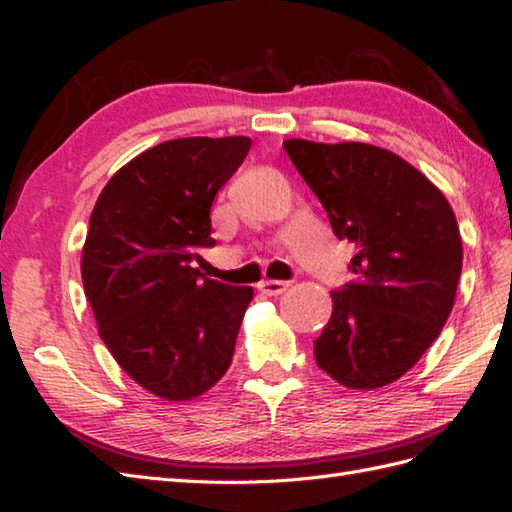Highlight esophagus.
<instances>
[{
  "instance_id": "34e87169",
  "label": "esophagus",
  "mask_w": 512,
  "mask_h": 512,
  "mask_svg": "<svg viewBox=\"0 0 512 512\" xmlns=\"http://www.w3.org/2000/svg\"><path fill=\"white\" fill-rule=\"evenodd\" d=\"M288 286H290L288 281L266 279V281H262V284H259V292H264V295H268V297H277V295H281V292H286Z\"/></svg>"
}]
</instances>
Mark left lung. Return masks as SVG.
<instances>
[{"instance_id":"obj_1","label":"left lung","mask_w":512,"mask_h":512,"mask_svg":"<svg viewBox=\"0 0 512 512\" xmlns=\"http://www.w3.org/2000/svg\"><path fill=\"white\" fill-rule=\"evenodd\" d=\"M284 149L323 204L332 233L356 250L354 281L332 292L314 341L325 374L350 389L394 383L447 323L462 273L451 204L409 162L367 143L286 140Z\"/></svg>"}]
</instances>
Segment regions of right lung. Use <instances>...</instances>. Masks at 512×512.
Segmentation results:
<instances>
[{
    "label": "right lung",
    "instance_id": "right-lung-1",
    "mask_svg": "<svg viewBox=\"0 0 512 512\" xmlns=\"http://www.w3.org/2000/svg\"><path fill=\"white\" fill-rule=\"evenodd\" d=\"M250 138H178L136 156L90 215L81 277L99 334L140 387L165 400L204 394L231 367L250 286L206 279L211 204Z\"/></svg>",
    "mask_w": 512,
    "mask_h": 512
}]
</instances>
